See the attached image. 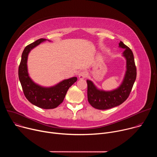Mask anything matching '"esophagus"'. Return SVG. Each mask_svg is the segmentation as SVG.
Segmentation results:
<instances>
[{
    "label": "esophagus",
    "mask_w": 157,
    "mask_h": 157,
    "mask_svg": "<svg viewBox=\"0 0 157 157\" xmlns=\"http://www.w3.org/2000/svg\"><path fill=\"white\" fill-rule=\"evenodd\" d=\"M86 77V73L85 72H84V71H82V72L79 73V74L78 75V78L80 80L84 79Z\"/></svg>",
    "instance_id": "1"
}]
</instances>
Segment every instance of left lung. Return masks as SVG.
<instances>
[{
  "mask_svg": "<svg viewBox=\"0 0 157 157\" xmlns=\"http://www.w3.org/2000/svg\"><path fill=\"white\" fill-rule=\"evenodd\" d=\"M119 47L124 48L122 56L126 60V70L121 84L116 89L105 91L98 88L91 80H87V100L93 107L105 110L121 105L128 97L136 79L137 70L132 50L122 41Z\"/></svg>",
  "mask_w": 157,
  "mask_h": 157,
  "instance_id": "1",
  "label": "left lung"
}]
</instances>
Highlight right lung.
Here are the masks:
<instances>
[{
  "label": "right lung",
  "instance_id": "add662e5",
  "mask_svg": "<svg viewBox=\"0 0 157 157\" xmlns=\"http://www.w3.org/2000/svg\"><path fill=\"white\" fill-rule=\"evenodd\" d=\"M51 41L40 38L27 46L21 55L18 68V78L26 98L32 104L44 109H54L63 101L68 89L77 81L76 77L63 79L56 84L44 87L35 82L30 78L27 66L30 51L43 42Z\"/></svg>",
  "mask_w": 157,
  "mask_h": 157
}]
</instances>
